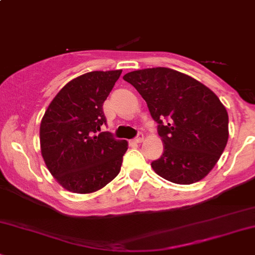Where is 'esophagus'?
<instances>
[{
  "mask_svg": "<svg viewBox=\"0 0 255 255\" xmlns=\"http://www.w3.org/2000/svg\"><path fill=\"white\" fill-rule=\"evenodd\" d=\"M133 141H135L136 143H140V142H142V141H143V133H142V132H138V135L136 136L135 138H133Z\"/></svg>",
  "mask_w": 255,
  "mask_h": 255,
  "instance_id": "esophagus-1",
  "label": "esophagus"
}]
</instances>
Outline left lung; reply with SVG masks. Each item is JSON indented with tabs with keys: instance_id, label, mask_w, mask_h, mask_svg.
<instances>
[{
	"instance_id": "obj_1",
	"label": "left lung",
	"mask_w": 255,
	"mask_h": 255,
	"mask_svg": "<svg viewBox=\"0 0 255 255\" xmlns=\"http://www.w3.org/2000/svg\"><path fill=\"white\" fill-rule=\"evenodd\" d=\"M123 78L137 89L158 124L164 149L151 163L154 172L175 184L205 178L228 140V114L219 97L195 78L167 67L132 71Z\"/></svg>"
}]
</instances>
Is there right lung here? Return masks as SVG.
<instances>
[{"label": "right lung", "mask_w": 255, "mask_h": 255, "mask_svg": "<svg viewBox=\"0 0 255 255\" xmlns=\"http://www.w3.org/2000/svg\"><path fill=\"white\" fill-rule=\"evenodd\" d=\"M122 70L92 71L73 78L55 96L40 124V149L52 177L66 190L89 194L120 172L127 140L108 131L103 103Z\"/></svg>", "instance_id": "right-lung-1"}]
</instances>
